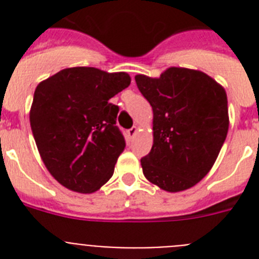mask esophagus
Returning <instances> with one entry per match:
<instances>
[{"label": "esophagus", "instance_id": "esophagus-1", "mask_svg": "<svg viewBox=\"0 0 259 259\" xmlns=\"http://www.w3.org/2000/svg\"><path fill=\"white\" fill-rule=\"evenodd\" d=\"M137 130H139V128H137L136 125H134V127H132V128H130V130H128V136L134 137L135 135L137 134Z\"/></svg>", "mask_w": 259, "mask_h": 259}]
</instances>
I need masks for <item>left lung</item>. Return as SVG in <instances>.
<instances>
[{"mask_svg":"<svg viewBox=\"0 0 259 259\" xmlns=\"http://www.w3.org/2000/svg\"><path fill=\"white\" fill-rule=\"evenodd\" d=\"M135 80L153 109V146L141 158L144 175L171 193L192 188L211 170L227 137L226 91L202 71L184 67Z\"/></svg>","mask_w":259,"mask_h":259,"instance_id":"8db88e82","label":"left lung"}]
</instances>
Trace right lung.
<instances>
[{
  "instance_id": "add662e5",
  "label": "right lung",
  "mask_w": 259,
  "mask_h": 259,
  "mask_svg": "<svg viewBox=\"0 0 259 259\" xmlns=\"http://www.w3.org/2000/svg\"><path fill=\"white\" fill-rule=\"evenodd\" d=\"M131 84L127 72L61 70L36 87L29 122L41 159L59 184L93 193L113 176L125 141L109 100Z\"/></svg>"
}]
</instances>
